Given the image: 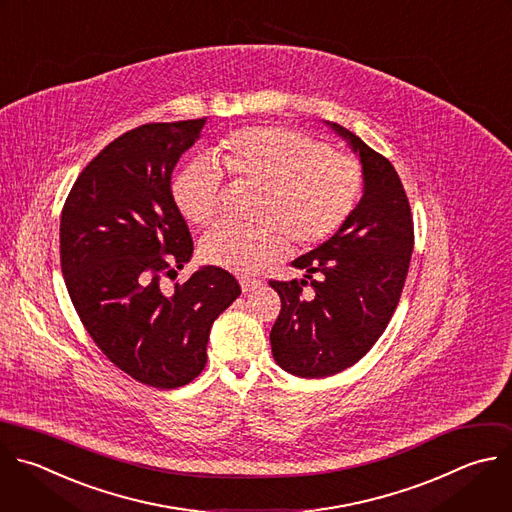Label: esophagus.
I'll use <instances>...</instances> for the list:
<instances>
[{"label":"esophagus","mask_w":512,"mask_h":512,"mask_svg":"<svg viewBox=\"0 0 512 512\" xmlns=\"http://www.w3.org/2000/svg\"><path fill=\"white\" fill-rule=\"evenodd\" d=\"M263 283L259 279H251V277H241V289L243 293H251V291H257Z\"/></svg>","instance_id":"1"}]
</instances>
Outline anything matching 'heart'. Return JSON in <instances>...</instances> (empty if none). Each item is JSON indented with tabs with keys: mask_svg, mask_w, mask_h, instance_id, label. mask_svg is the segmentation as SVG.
I'll return each instance as SVG.
<instances>
[{
	"mask_svg": "<svg viewBox=\"0 0 512 512\" xmlns=\"http://www.w3.org/2000/svg\"><path fill=\"white\" fill-rule=\"evenodd\" d=\"M215 156L239 183L259 187L255 227L219 225L203 237L207 263L251 275L285 251V236L295 247H313L329 239L352 215L362 168L325 142L283 128H245L225 138ZM223 173L211 158L189 162L173 181L181 213L195 225H209L221 213Z\"/></svg>",
	"mask_w": 512,
	"mask_h": 512,
	"instance_id": "obj_1",
	"label": "heart"
}]
</instances>
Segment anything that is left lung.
<instances>
[{
	"mask_svg": "<svg viewBox=\"0 0 512 512\" xmlns=\"http://www.w3.org/2000/svg\"><path fill=\"white\" fill-rule=\"evenodd\" d=\"M325 124L360 156L364 191L342 227L291 261L303 279L269 281L281 297L271 352L299 378L333 376L370 352L400 301L414 247L410 203L392 162L344 126ZM305 284L313 296L302 295Z\"/></svg>",
	"mask_w": 512,
	"mask_h": 512,
	"instance_id": "8db88e82",
	"label": "left lung"
}]
</instances>
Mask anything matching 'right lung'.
<instances>
[{
	"mask_svg": "<svg viewBox=\"0 0 512 512\" xmlns=\"http://www.w3.org/2000/svg\"><path fill=\"white\" fill-rule=\"evenodd\" d=\"M207 118L144 124L94 156L60 219L64 281L102 354L140 384L173 390L207 364L213 321L241 295L215 265L162 287L193 257L170 177Z\"/></svg>",
	"mask_w": 512,
	"mask_h": 512,
	"instance_id": "obj_1",
	"label": "right lung"
}]
</instances>
